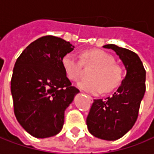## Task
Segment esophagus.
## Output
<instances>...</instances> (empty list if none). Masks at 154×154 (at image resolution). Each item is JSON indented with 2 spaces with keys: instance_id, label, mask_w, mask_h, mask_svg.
I'll use <instances>...</instances> for the list:
<instances>
[{
  "instance_id": "1",
  "label": "esophagus",
  "mask_w": 154,
  "mask_h": 154,
  "mask_svg": "<svg viewBox=\"0 0 154 154\" xmlns=\"http://www.w3.org/2000/svg\"><path fill=\"white\" fill-rule=\"evenodd\" d=\"M87 97H88V98L90 99V102H93V98H92V97H90V96H89V95H87Z\"/></svg>"
}]
</instances>
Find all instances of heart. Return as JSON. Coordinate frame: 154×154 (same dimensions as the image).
Wrapping results in <instances>:
<instances>
[{
  "instance_id": "heart-1",
  "label": "heart",
  "mask_w": 154,
  "mask_h": 154,
  "mask_svg": "<svg viewBox=\"0 0 154 154\" xmlns=\"http://www.w3.org/2000/svg\"><path fill=\"white\" fill-rule=\"evenodd\" d=\"M80 58L74 53H67L62 58V66L67 77L77 81L82 74L83 64L93 65L95 68L90 74V80H83L77 84L81 90L91 94H100L103 91L110 92L122 83L123 71L119 64L114 63L113 57L102 50L84 51Z\"/></svg>"
}]
</instances>
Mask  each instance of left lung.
<instances>
[{"instance_id":"obj_1","label":"left lung","mask_w":154,"mask_h":154,"mask_svg":"<svg viewBox=\"0 0 154 154\" xmlns=\"http://www.w3.org/2000/svg\"><path fill=\"white\" fill-rule=\"evenodd\" d=\"M103 47L116 52L127 74L112 97L94 100L86 123L95 137L116 140L130 130L137 120L146 91V70L135 52L112 44Z\"/></svg>"}]
</instances>
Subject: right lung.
Masks as SVG:
<instances>
[{"mask_svg":"<svg viewBox=\"0 0 154 154\" xmlns=\"http://www.w3.org/2000/svg\"><path fill=\"white\" fill-rule=\"evenodd\" d=\"M73 49L70 42L47 35L31 43L17 58L11 79L14 115L33 137L57 134L64 111L79 92L62 66L63 57Z\"/></svg>","mask_w":154,"mask_h":154,"instance_id":"obj_1","label":"right lung"}]
</instances>
